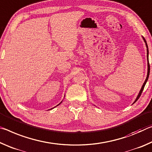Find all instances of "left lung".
<instances>
[{"instance_id":"8db88e82","label":"left lung","mask_w":152,"mask_h":152,"mask_svg":"<svg viewBox=\"0 0 152 152\" xmlns=\"http://www.w3.org/2000/svg\"><path fill=\"white\" fill-rule=\"evenodd\" d=\"M143 39L144 42H145V46H146V48H147V59H148V75H147V77H146V79H145V82H144L143 84V86H142V87H141V89H140V91H139V94H138L137 97V98H136V99H135V102H134V103H135V102H136L137 100V99L139 98V97H140V96H141V93H142V91H143V89H144V87H145V84H146V82L148 81V80L149 75H150V63H149V58H148V56H149L148 46V44H147L146 40H145V38H143Z\"/></svg>"}]
</instances>
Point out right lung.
<instances>
[{"instance_id":"1","label":"right lung","mask_w":152,"mask_h":152,"mask_svg":"<svg viewBox=\"0 0 152 152\" xmlns=\"http://www.w3.org/2000/svg\"><path fill=\"white\" fill-rule=\"evenodd\" d=\"M61 103H60V104H61ZM60 104H58V105H57V106H58ZM56 106H55V107H56ZM55 107H54V108H55ZM53 108H51V109H53Z\"/></svg>"}]
</instances>
